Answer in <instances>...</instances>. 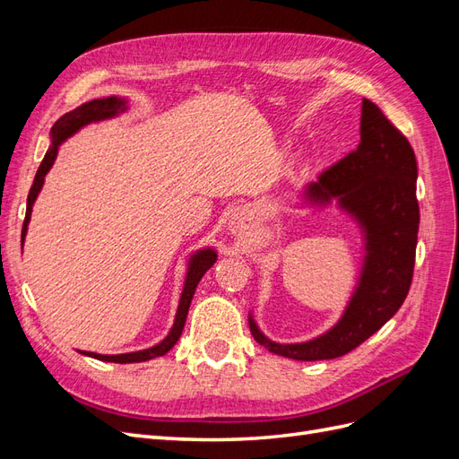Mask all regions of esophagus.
<instances>
[{
  "label": "esophagus",
  "instance_id": "34e87169",
  "mask_svg": "<svg viewBox=\"0 0 459 459\" xmlns=\"http://www.w3.org/2000/svg\"><path fill=\"white\" fill-rule=\"evenodd\" d=\"M247 230V224H245V216H235L231 221H230V231L233 235H241L245 233Z\"/></svg>",
  "mask_w": 459,
  "mask_h": 459
}]
</instances>
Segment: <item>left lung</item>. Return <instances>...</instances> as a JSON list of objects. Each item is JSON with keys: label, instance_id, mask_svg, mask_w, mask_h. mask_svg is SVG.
Instances as JSON below:
<instances>
[{"label": "left lung", "instance_id": "obj_1", "mask_svg": "<svg viewBox=\"0 0 459 459\" xmlns=\"http://www.w3.org/2000/svg\"><path fill=\"white\" fill-rule=\"evenodd\" d=\"M415 184L411 145L377 105L364 100L358 149L300 189V201L310 211L335 204L356 226L362 256L352 293L335 324L302 342L272 341L248 312L255 341L277 356L316 362L344 356L377 333L410 290L420 230Z\"/></svg>", "mask_w": 459, "mask_h": 459}]
</instances>
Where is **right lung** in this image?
<instances>
[{
    "mask_svg": "<svg viewBox=\"0 0 459 459\" xmlns=\"http://www.w3.org/2000/svg\"><path fill=\"white\" fill-rule=\"evenodd\" d=\"M128 110V97H118V95H108V97H101V100H93L88 103H82L80 107H76L71 113L63 115L55 126L51 128L49 135H51V145L46 152L44 160H41L39 169L36 172L34 184L30 187L29 199H26V216H24V224H22V233H21V245H24L26 233H29V224H30V216H32V206L39 195L41 187H44L46 176L51 170V166L57 159V152L61 143H65L68 137L74 135L76 132H80L88 124L93 122H101V120H110L122 113ZM218 260V253L214 247H203L193 251L187 258V270H186V280H184V289L182 295H179V302H178V310H176V317L172 329L169 331L159 344L151 346V349H143V351H135V352H124V354H97V352H88V351H78L80 354L101 359V362H113V364H134V362H147V359L164 356L166 352H170L172 346L178 342L179 335H182L186 319H187V312L191 307L193 295H195V289L199 285V281L203 280V275L214 266V262Z\"/></svg>",
    "mask_w": 459,
    "mask_h": 459,
    "instance_id": "right-lung-1",
    "label": "right lung"
}]
</instances>
